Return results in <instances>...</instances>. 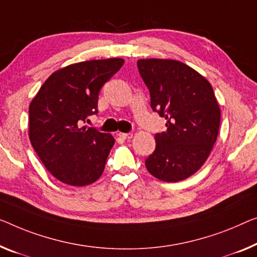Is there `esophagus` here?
I'll return each mask as SVG.
<instances>
[{
  "mask_svg": "<svg viewBox=\"0 0 257 257\" xmlns=\"http://www.w3.org/2000/svg\"><path fill=\"white\" fill-rule=\"evenodd\" d=\"M118 136L121 137V139H124V140H129L133 137V134L132 133H118Z\"/></svg>",
  "mask_w": 257,
  "mask_h": 257,
  "instance_id": "34e87169",
  "label": "esophagus"
}]
</instances>
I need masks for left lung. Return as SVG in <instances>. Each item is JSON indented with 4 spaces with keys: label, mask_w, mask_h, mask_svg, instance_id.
I'll return each mask as SVG.
<instances>
[{
    "label": "left lung",
    "mask_w": 257,
    "mask_h": 257,
    "mask_svg": "<svg viewBox=\"0 0 257 257\" xmlns=\"http://www.w3.org/2000/svg\"><path fill=\"white\" fill-rule=\"evenodd\" d=\"M151 95V108L166 118L167 130L156 134V150L145 160L153 177L178 182L208 159L220 124V108L211 84L175 60L137 61Z\"/></svg>",
    "instance_id": "1"
}]
</instances>
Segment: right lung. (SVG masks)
I'll list each match as a JSON object with an SVG mask.
<instances>
[{
    "mask_svg": "<svg viewBox=\"0 0 257 257\" xmlns=\"http://www.w3.org/2000/svg\"><path fill=\"white\" fill-rule=\"evenodd\" d=\"M123 62V59L92 60L59 69L31 101V144L59 181L83 187L101 177L115 140L82 124L98 112L100 89Z\"/></svg>",
    "mask_w": 257,
    "mask_h": 257,
    "instance_id": "obj_1",
    "label": "right lung"
}]
</instances>
